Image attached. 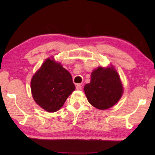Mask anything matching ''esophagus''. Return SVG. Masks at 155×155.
<instances>
[{
    "label": "esophagus",
    "instance_id": "esophagus-1",
    "mask_svg": "<svg viewBox=\"0 0 155 155\" xmlns=\"http://www.w3.org/2000/svg\"><path fill=\"white\" fill-rule=\"evenodd\" d=\"M76 88H77V90H82V86H81V84H77V86H76Z\"/></svg>",
    "mask_w": 155,
    "mask_h": 155
}]
</instances>
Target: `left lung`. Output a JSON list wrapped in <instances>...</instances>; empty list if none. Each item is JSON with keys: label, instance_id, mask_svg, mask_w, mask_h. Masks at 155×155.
Wrapping results in <instances>:
<instances>
[{"label": "left lung", "instance_id": "left-lung-1", "mask_svg": "<svg viewBox=\"0 0 155 155\" xmlns=\"http://www.w3.org/2000/svg\"><path fill=\"white\" fill-rule=\"evenodd\" d=\"M123 86L115 68L98 67L91 74V81L84 87L87 101L98 109L104 110L115 105L122 96Z\"/></svg>", "mask_w": 155, "mask_h": 155}]
</instances>
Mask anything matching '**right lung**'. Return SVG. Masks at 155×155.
Listing matches in <instances>:
<instances>
[{"mask_svg":"<svg viewBox=\"0 0 155 155\" xmlns=\"http://www.w3.org/2000/svg\"><path fill=\"white\" fill-rule=\"evenodd\" d=\"M31 89L35 103L48 112L61 109L75 85L70 73L54 59H46L33 76Z\"/></svg>","mask_w":155,"mask_h":155,"instance_id":"obj_1","label":"right lung"}]
</instances>
